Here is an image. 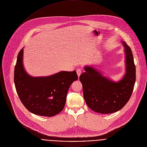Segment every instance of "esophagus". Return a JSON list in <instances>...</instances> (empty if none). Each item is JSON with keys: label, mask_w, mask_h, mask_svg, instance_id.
<instances>
[{"label": "esophagus", "mask_w": 147, "mask_h": 147, "mask_svg": "<svg viewBox=\"0 0 147 147\" xmlns=\"http://www.w3.org/2000/svg\"><path fill=\"white\" fill-rule=\"evenodd\" d=\"M76 71H77V75H78V77H79L80 76V75L81 74L82 70H81V69H77V70H76Z\"/></svg>", "instance_id": "obj_1"}]
</instances>
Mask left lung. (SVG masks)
Instances as JSON below:
<instances>
[{
  "label": "left lung",
  "mask_w": 147,
  "mask_h": 147,
  "mask_svg": "<svg viewBox=\"0 0 147 147\" xmlns=\"http://www.w3.org/2000/svg\"><path fill=\"white\" fill-rule=\"evenodd\" d=\"M125 54L126 72L124 77L116 82L103 76L91 66L84 67L80 77L85 101L92 111L109 114L121 109L129 100L136 81V66L132 50L122 41Z\"/></svg>",
  "instance_id": "left-lung-1"
}]
</instances>
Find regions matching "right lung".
<instances>
[{"label": "right lung", "mask_w": 147, "mask_h": 147, "mask_svg": "<svg viewBox=\"0 0 147 147\" xmlns=\"http://www.w3.org/2000/svg\"><path fill=\"white\" fill-rule=\"evenodd\" d=\"M23 55V48L18 53L14 69L15 86L21 102L35 115L51 117L58 114L65 107L70 86L78 80L76 70L34 77L25 71Z\"/></svg>", "instance_id": "right-lung-1"}]
</instances>
